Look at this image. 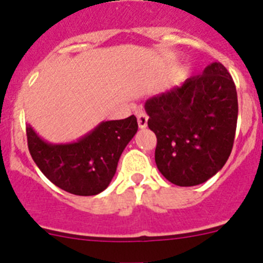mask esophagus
<instances>
[{"mask_svg":"<svg viewBox=\"0 0 263 263\" xmlns=\"http://www.w3.org/2000/svg\"><path fill=\"white\" fill-rule=\"evenodd\" d=\"M147 119L148 117L145 115V113H139V115H137V123H139L140 128H146Z\"/></svg>","mask_w":263,"mask_h":263,"instance_id":"esophagus-1","label":"esophagus"}]
</instances>
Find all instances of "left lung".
I'll return each instance as SVG.
<instances>
[{"label": "left lung", "instance_id": "1", "mask_svg": "<svg viewBox=\"0 0 263 263\" xmlns=\"http://www.w3.org/2000/svg\"><path fill=\"white\" fill-rule=\"evenodd\" d=\"M156 135L159 172L181 187L206 182L224 166L234 144L237 89L220 62L145 103Z\"/></svg>", "mask_w": 263, "mask_h": 263}]
</instances>
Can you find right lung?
Wrapping results in <instances>:
<instances>
[{
    "instance_id": "1",
    "label": "right lung",
    "mask_w": 263,
    "mask_h": 263,
    "mask_svg": "<svg viewBox=\"0 0 263 263\" xmlns=\"http://www.w3.org/2000/svg\"><path fill=\"white\" fill-rule=\"evenodd\" d=\"M135 116L105 121L70 144H50L26 126L28 147L42 173L61 190L78 196L103 192L115 177L124 147L136 135Z\"/></svg>"
}]
</instances>
